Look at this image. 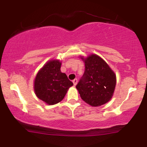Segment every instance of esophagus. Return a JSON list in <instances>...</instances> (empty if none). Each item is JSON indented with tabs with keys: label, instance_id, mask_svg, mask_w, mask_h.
I'll return each instance as SVG.
<instances>
[{
	"label": "esophagus",
	"instance_id": "1",
	"mask_svg": "<svg viewBox=\"0 0 147 147\" xmlns=\"http://www.w3.org/2000/svg\"><path fill=\"white\" fill-rule=\"evenodd\" d=\"M72 82H73V84L74 85H77V79H73V80H72Z\"/></svg>",
	"mask_w": 147,
	"mask_h": 147
}]
</instances>
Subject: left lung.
Listing matches in <instances>:
<instances>
[{
	"label": "left lung",
	"mask_w": 147,
	"mask_h": 147,
	"mask_svg": "<svg viewBox=\"0 0 147 147\" xmlns=\"http://www.w3.org/2000/svg\"><path fill=\"white\" fill-rule=\"evenodd\" d=\"M85 71L76 88L81 98L92 106H99L111 99L116 85V77L107 63L96 55L86 59Z\"/></svg>",
	"instance_id": "obj_1"
}]
</instances>
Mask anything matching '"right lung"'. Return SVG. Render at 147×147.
Returning a JSON list of instances; mask_svg holds the SVG:
<instances>
[{"label":"right lung","mask_w":147,"mask_h":147,"mask_svg":"<svg viewBox=\"0 0 147 147\" xmlns=\"http://www.w3.org/2000/svg\"><path fill=\"white\" fill-rule=\"evenodd\" d=\"M59 61H50L45 63L34 80V91L38 98L50 105L57 104L65 97L73 83L60 70Z\"/></svg>","instance_id":"add662e5"}]
</instances>
